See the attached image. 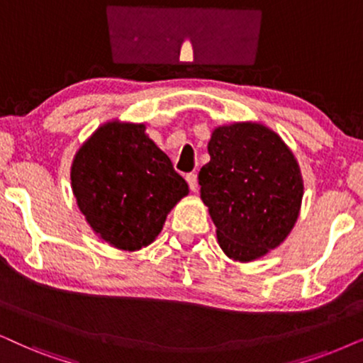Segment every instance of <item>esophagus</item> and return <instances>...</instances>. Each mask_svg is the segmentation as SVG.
Segmentation results:
<instances>
[{
    "instance_id": "1",
    "label": "esophagus",
    "mask_w": 363,
    "mask_h": 363,
    "mask_svg": "<svg viewBox=\"0 0 363 363\" xmlns=\"http://www.w3.org/2000/svg\"><path fill=\"white\" fill-rule=\"evenodd\" d=\"M186 181H187V184H189L191 191H197V174H196V172H189V174H187Z\"/></svg>"
}]
</instances>
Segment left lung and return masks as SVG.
Instances as JSON below:
<instances>
[{
	"label": "left lung",
	"mask_w": 363,
	"mask_h": 363,
	"mask_svg": "<svg viewBox=\"0 0 363 363\" xmlns=\"http://www.w3.org/2000/svg\"><path fill=\"white\" fill-rule=\"evenodd\" d=\"M211 160L199 171L201 197L229 258L251 261L295 226L303 197L300 167L284 142L258 123L213 132Z\"/></svg>",
	"instance_id": "obj_1"
}]
</instances>
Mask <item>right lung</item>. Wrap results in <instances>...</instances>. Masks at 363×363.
I'll return each instance as SVG.
<instances>
[{"instance_id":"add662e5","label":"right lung","mask_w":363,"mask_h":363,"mask_svg":"<svg viewBox=\"0 0 363 363\" xmlns=\"http://www.w3.org/2000/svg\"><path fill=\"white\" fill-rule=\"evenodd\" d=\"M72 187L94 231L127 251L150 245L169 211L189 192L142 123L118 122L100 127L79 150Z\"/></svg>"}]
</instances>
